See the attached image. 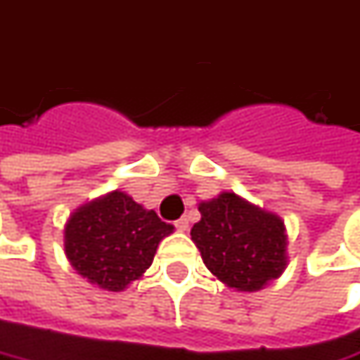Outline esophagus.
<instances>
[{
    "label": "esophagus",
    "mask_w": 360,
    "mask_h": 360,
    "mask_svg": "<svg viewBox=\"0 0 360 360\" xmlns=\"http://www.w3.org/2000/svg\"><path fill=\"white\" fill-rule=\"evenodd\" d=\"M175 227H177L179 231H187V229H189V217H187V215L179 217V219L175 221Z\"/></svg>",
    "instance_id": "obj_1"
}]
</instances>
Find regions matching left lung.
<instances>
[{
	"instance_id": "1",
	"label": "left lung",
	"mask_w": 360,
	"mask_h": 360,
	"mask_svg": "<svg viewBox=\"0 0 360 360\" xmlns=\"http://www.w3.org/2000/svg\"><path fill=\"white\" fill-rule=\"evenodd\" d=\"M201 221L191 240L213 276L231 288L252 292L286 268L284 221L236 193H221L199 205Z\"/></svg>"
}]
</instances>
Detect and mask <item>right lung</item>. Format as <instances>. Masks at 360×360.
<instances>
[{"label":"right lung","instance_id":"right-lung-1","mask_svg":"<svg viewBox=\"0 0 360 360\" xmlns=\"http://www.w3.org/2000/svg\"><path fill=\"white\" fill-rule=\"evenodd\" d=\"M173 231L155 211L115 191L76 211L64 245L74 270L104 290L118 292L153 264L157 245Z\"/></svg>","mask_w":360,"mask_h":360}]
</instances>
